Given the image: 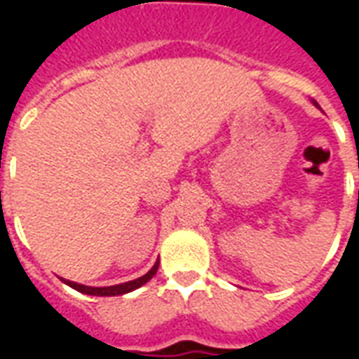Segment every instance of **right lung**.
Here are the masks:
<instances>
[{"label": "right lung", "mask_w": 359, "mask_h": 359, "mask_svg": "<svg viewBox=\"0 0 359 359\" xmlns=\"http://www.w3.org/2000/svg\"><path fill=\"white\" fill-rule=\"evenodd\" d=\"M157 267H159V262H157L151 269L140 278H134V280H128V283H123V285H115V286H84V285H76V283H71V280H65L67 285L74 288V290H79L82 294H90V296H118V294H126V292H133L136 288H140L144 283H148L149 278L154 277L157 273Z\"/></svg>", "instance_id": "add662e5"}]
</instances>
